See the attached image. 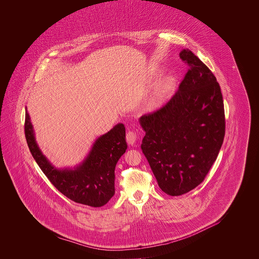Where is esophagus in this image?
<instances>
[{"label":"esophagus","instance_id":"1","mask_svg":"<svg viewBox=\"0 0 259 259\" xmlns=\"http://www.w3.org/2000/svg\"><path fill=\"white\" fill-rule=\"evenodd\" d=\"M126 143L130 145V146H134L137 142V135L134 133V132H128L126 134Z\"/></svg>","mask_w":259,"mask_h":259}]
</instances>
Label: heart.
<instances>
[{
    "instance_id": "obj_1",
    "label": "heart",
    "mask_w": 259,
    "mask_h": 259,
    "mask_svg": "<svg viewBox=\"0 0 259 259\" xmlns=\"http://www.w3.org/2000/svg\"><path fill=\"white\" fill-rule=\"evenodd\" d=\"M174 88L175 84L171 78H162L158 80L149 99L148 107L154 109L162 106L170 98L174 92Z\"/></svg>"
}]
</instances>
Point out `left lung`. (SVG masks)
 I'll list each match as a JSON object with an SVG mask.
<instances>
[{"label": "left lung", "mask_w": 259, "mask_h": 259, "mask_svg": "<svg viewBox=\"0 0 259 259\" xmlns=\"http://www.w3.org/2000/svg\"><path fill=\"white\" fill-rule=\"evenodd\" d=\"M180 57L190 69L178 92L165 106L139 119L146 132L143 152L158 186L171 196L185 194L203 182L225 134L217 77L188 49Z\"/></svg>", "instance_id": "obj_1"}]
</instances>
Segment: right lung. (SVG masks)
<instances>
[{"mask_svg": "<svg viewBox=\"0 0 259 259\" xmlns=\"http://www.w3.org/2000/svg\"><path fill=\"white\" fill-rule=\"evenodd\" d=\"M25 135L39 168L54 186L74 202L101 207L114 194V168L125 152V128L117 123L96 140L85 158L74 167L58 168L38 148L30 114L26 108Z\"/></svg>", "mask_w": 259, "mask_h": 259, "instance_id": "obj_1", "label": "right lung"}]
</instances>
